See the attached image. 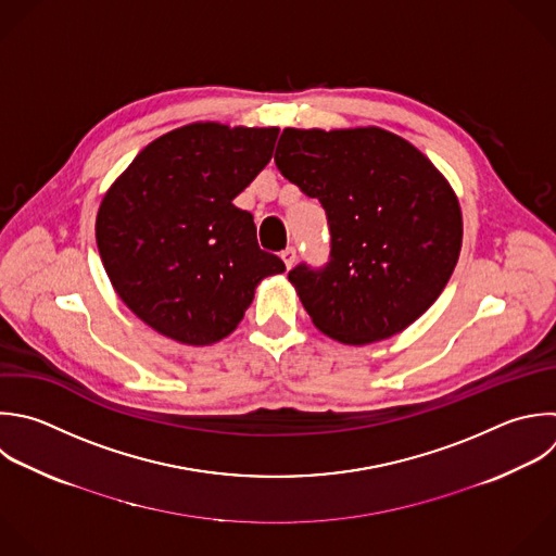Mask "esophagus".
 <instances>
[{
    "mask_svg": "<svg viewBox=\"0 0 556 556\" xmlns=\"http://www.w3.org/2000/svg\"><path fill=\"white\" fill-rule=\"evenodd\" d=\"M280 256H282V261H285L287 269H291V267H293V263H295V258H298V250H295L293 245H289L287 250H282V252H280Z\"/></svg>",
    "mask_w": 556,
    "mask_h": 556,
    "instance_id": "esophagus-1",
    "label": "esophagus"
}]
</instances>
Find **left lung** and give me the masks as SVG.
<instances>
[{
    "label": "left lung",
    "mask_w": 556,
    "mask_h": 556,
    "mask_svg": "<svg viewBox=\"0 0 556 556\" xmlns=\"http://www.w3.org/2000/svg\"><path fill=\"white\" fill-rule=\"evenodd\" d=\"M276 167L328 217L330 261L289 271L313 324L334 341L389 339L424 315L460 252L458 200L439 169L382 128H287Z\"/></svg>",
    "instance_id": "1"
}]
</instances>
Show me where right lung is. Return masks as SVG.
Segmentation results:
<instances>
[{
  "label": "right lung",
  "instance_id": "obj_1",
  "mask_svg": "<svg viewBox=\"0 0 556 556\" xmlns=\"http://www.w3.org/2000/svg\"><path fill=\"white\" fill-rule=\"evenodd\" d=\"M278 128L198 122L152 141L106 191L96 222L104 269L156 332L208 345L243 319L285 263L258 248L232 200L271 161Z\"/></svg>",
  "mask_w": 556,
  "mask_h": 556
}]
</instances>
